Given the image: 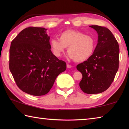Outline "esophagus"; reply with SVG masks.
<instances>
[{
	"label": "esophagus",
	"mask_w": 129,
	"mask_h": 129,
	"mask_svg": "<svg viewBox=\"0 0 129 129\" xmlns=\"http://www.w3.org/2000/svg\"><path fill=\"white\" fill-rule=\"evenodd\" d=\"M67 68H72V66L71 65H69V64H67Z\"/></svg>",
	"instance_id": "obj_1"
}]
</instances>
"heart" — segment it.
Masks as SVG:
<instances>
[{"mask_svg":"<svg viewBox=\"0 0 129 129\" xmlns=\"http://www.w3.org/2000/svg\"><path fill=\"white\" fill-rule=\"evenodd\" d=\"M50 46L53 54L60 57L68 47V57L76 62H83L92 56L96 40L90 35L76 30H67L58 35V39H52Z\"/></svg>","mask_w":129,"mask_h":129,"instance_id":"obj_1","label":"heart"}]
</instances>
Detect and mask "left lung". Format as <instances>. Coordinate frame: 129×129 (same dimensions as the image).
I'll return each instance as SVG.
<instances>
[{
  "instance_id": "left-lung-1",
  "label": "left lung",
  "mask_w": 129,
  "mask_h": 129,
  "mask_svg": "<svg viewBox=\"0 0 129 129\" xmlns=\"http://www.w3.org/2000/svg\"><path fill=\"white\" fill-rule=\"evenodd\" d=\"M98 34L94 52L90 58L77 65L82 75L80 87L84 93L98 94L112 84L119 67L118 43L112 32L106 27L90 25Z\"/></svg>"
}]
</instances>
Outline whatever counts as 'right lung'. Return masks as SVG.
Here are the masks:
<instances>
[{
    "label": "right lung",
    "instance_id": "1",
    "mask_svg": "<svg viewBox=\"0 0 129 129\" xmlns=\"http://www.w3.org/2000/svg\"><path fill=\"white\" fill-rule=\"evenodd\" d=\"M47 30L25 28L11 44L10 70L17 86L30 95L46 94L58 75L67 69L65 62L51 51Z\"/></svg>",
    "mask_w": 129,
    "mask_h": 129
}]
</instances>
